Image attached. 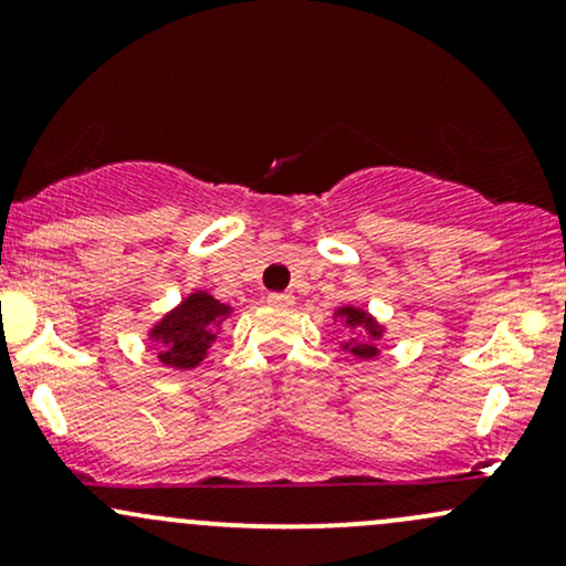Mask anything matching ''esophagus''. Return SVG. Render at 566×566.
<instances>
[{
	"label": "esophagus",
	"instance_id": "obj_1",
	"mask_svg": "<svg viewBox=\"0 0 566 566\" xmlns=\"http://www.w3.org/2000/svg\"><path fill=\"white\" fill-rule=\"evenodd\" d=\"M269 303L276 305V308H290L295 303V295L292 292H274V295H269Z\"/></svg>",
	"mask_w": 566,
	"mask_h": 566
}]
</instances>
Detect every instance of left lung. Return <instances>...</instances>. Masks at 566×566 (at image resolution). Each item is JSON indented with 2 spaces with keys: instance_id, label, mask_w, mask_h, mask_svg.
Masks as SVG:
<instances>
[{
  "instance_id": "left-lung-1",
  "label": "left lung",
  "mask_w": 566,
  "mask_h": 566,
  "mask_svg": "<svg viewBox=\"0 0 566 566\" xmlns=\"http://www.w3.org/2000/svg\"><path fill=\"white\" fill-rule=\"evenodd\" d=\"M335 319H343L348 329H356V337H350L348 343H343V350H350L356 359H375L380 354L378 340L382 337V324H378L373 314H367L365 308H356V305H340L335 311Z\"/></svg>"
}]
</instances>
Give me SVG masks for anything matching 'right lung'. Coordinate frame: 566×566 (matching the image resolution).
<instances>
[{"label": "right lung", "instance_id": "obj_1", "mask_svg": "<svg viewBox=\"0 0 566 566\" xmlns=\"http://www.w3.org/2000/svg\"><path fill=\"white\" fill-rule=\"evenodd\" d=\"M231 305L216 301L210 292L197 290L175 305L170 314L148 329V337L159 343V361L172 369H193L205 361L216 343L220 324L231 316Z\"/></svg>", "mask_w": 566, "mask_h": 566}]
</instances>
